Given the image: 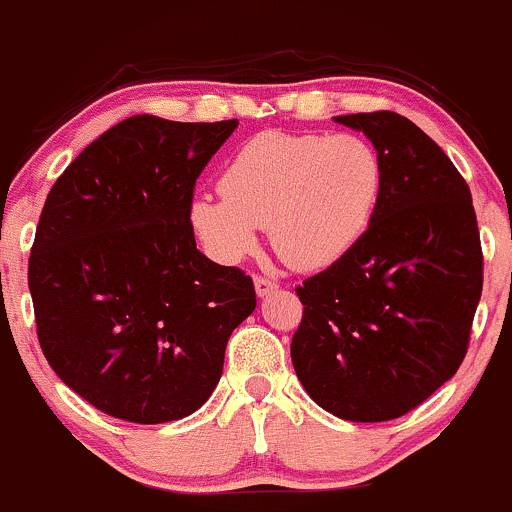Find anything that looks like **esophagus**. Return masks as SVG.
Here are the masks:
<instances>
[{
  "instance_id": "esophagus-1",
  "label": "esophagus",
  "mask_w": 512,
  "mask_h": 512,
  "mask_svg": "<svg viewBox=\"0 0 512 512\" xmlns=\"http://www.w3.org/2000/svg\"><path fill=\"white\" fill-rule=\"evenodd\" d=\"M255 291L260 299H265V296L272 294V291H277V282H272V279L267 277H255Z\"/></svg>"
}]
</instances>
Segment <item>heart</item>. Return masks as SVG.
<instances>
[{
	"label": "heart",
	"mask_w": 512,
	"mask_h": 512,
	"mask_svg": "<svg viewBox=\"0 0 512 512\" xmlns=\"http://www.w3.org/2000/svg\"><path fill=\"white\" fill-rule=\"evenodd\" d=\"M381 187L384 167L369 140L267 131L230 157L221 194L194 196L189 216L221 262L250 255L267 226L286 265L320 269L367 233Z\"/></svg>",
	"instance_id": "obj_1"
}]
</instances>
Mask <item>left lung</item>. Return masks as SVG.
Instances as JSON below:
<instances>
[{
	"label": "left lung",
	"mask_w": 512,
	"mask_h": 512,
	"mask_svg": "<svg viewBox=\"0 0 512 512\" xmlns=\"http://www.w3.org/2000/svg\"><path fill=\"white\" fill-rule=\"evenodd\" d=\"M335 123L372 140L384 187L357 245L296 289L303 318L291 362L323 411L381 423L459 369L484 257L469 187L435 140L393 111Z\"/></svg>",
	"instance_id": "1"
}]
</instances>
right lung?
I'll return each mask as SVG.
<instances>
[{
    "mask_svg": "<svg viewBox=\"0 0 512 512\" xmlns=\"http://www.w3.org/2000/svg\"><path fill=\"white\" fill-rule=\"evenodd\" d=\"M235 128L131 116L50 189L28 260L38 342L106 415L155 425L199 411L255 311L252 279L196 250L189 221L196 177Z\"/></svg>",
    "mask_w": 512,
    "mask_h": 512,
    "instance_id": "obj_1",
    "label": "right lung"
}]
</instances>
